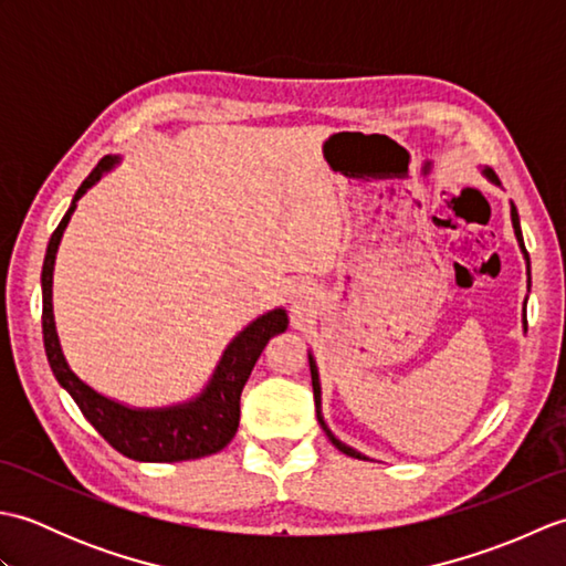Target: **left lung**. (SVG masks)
<instances>
[{"mask_svg": "<svg viewBox=\"0 0 566 566\" xmlns=\"http://www.w3.org/2000/svg\"><path fill=\"white\" fill-rule=\"evenodd\" d=\"M486 172V177L491 179V182H499V177L491 172V170H484ZM511 221H513V231H515V238H518V243H521V250H523V255H525V260H527V284H531V258H527V250H525V243H523V233H521V221H518V211H515V207H511ZM523 323H527V318L523 316ZM308 365H311V384H314V401H316V416H318V423H321V428L326 430V436H328V440L335 444V448H338L343 454H347V457H357V460H367L365 454H359L357 450H353V448H347L345 442H340L338 438L333 436V432L328 430V426L323 423V416H321V384H318V369H316V363H314V357L308 355Z\"/></svg>", "mask_w": 566, "mask_h": 566, "instance_id": "left-lung-1", "label": "left lung"}]
</instances>
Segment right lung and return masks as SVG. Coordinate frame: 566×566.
I'll return each mask as SVG.
<instances>
[{
	"instance_id": "obj_1",
	"label": "right lung",
	"mask_w": 566,
	"mask_h": 566,
	"mask_svg": "<svg viewBox=\"0 0 566 566\" xmlns=\"http://www.w3.org/2000/svg\"><path fill=\"white\" fill-rule=\"evenodd\" d=\"M116 165L114 155H106L97 163V167L84 179L75 191L67 213L51 235V243L45 250L41 286H43V345L53 375L60 387H63L75 403L80 406L82 416L90 420L94 430L112 444L116 452H122L128 460L138 462H185L209 457L223 450L233 440L240 420V394H243L245 381L255 367L264 345L274 338L276 333L286 331V311L274 308L270 314L252 321L250 326L238 335V338L226 347L219 367H216L207 389L197 396L195 401L170 408H128L116 403L106 396L90 389L87 384L77 379L65 363L63 350H60L55 321H53V264L55 252L63 238L65 226L72 211L77 207V199L87 191L99 177L112 170Z\"/></svg>"
}]
</instances>
